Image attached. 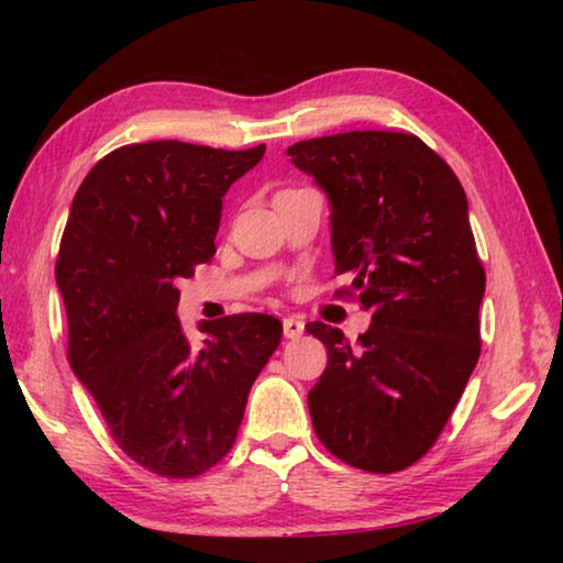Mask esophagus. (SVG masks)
Listing matches in <instances>:
<instances>
[{"mask_svg": "<svg viewBox=\"0 0 563 563\" xmlns=\"http://www.w3.org/2000/svg\"><path fill=\"white\" fill-rule=\"evenodd\" d=\"M283 332H285V338H288V340L300 338L305 332V322L298 320V318H292V316L283 318Z\"/></svg>", "mask_w": 563, "mask_h": 563, "instance_id": "obj_1", "label": "esophagus"}]
</instances>
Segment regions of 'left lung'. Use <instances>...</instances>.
Wrapping results in <instances>:
<instances>
[{
	"instance_id": "obj_1",
	"label": "left lung",
	"mask_w": 563,
	"mask_h": 563,
	"mask_svg": "<svg viewBox=\"0 0 563 563\" xmlns=\"http://www.w3.org/2000/svg\"><path fill=\"white\" fill-rule=\"evenodd\" d=\"M288 156L325 190L335 273L373 312L357 345L325 322L305 325L328 347L308 395L312 427L338 460L399 472L434 444L479 360L487 275L464 188L412 133H335Z\"/></svg>"
}]
</instances>
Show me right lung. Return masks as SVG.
I'll use <instances>...</instances> for the list:
<instances>
[{
	"label": "right lung",
	"instance_id": "obj_1",
	"mask_svg": "<svg viewBox=\"0 0 563 563\" xmlns=\"http://www.w3.org/2000/svg\"><path fill=\"white\" fill-rule=\"evenodd\" d=\"M263 154L184 141L111 151L76 190L62 235L56 285L74 375L121 450L170 479L231 452L283 338L278 318L241 312L203 320L194 345L176 318V280L213 258L223 196Z\"/></svg>",
	"mask_w": 563,
	"mask_h": 563
}]
</instances>
